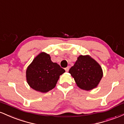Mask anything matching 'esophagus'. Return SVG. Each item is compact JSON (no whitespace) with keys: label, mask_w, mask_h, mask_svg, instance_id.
<instances>
[{"label":"esophagus","mask_w":124,"mask_h":124,"mask_svg":"<svg viewBox=\"0 0 124 124\" xmlns=\"http://www.w3.org/2000/svg\"><path fill=\"white\" fill-rule=\"evenodd\" d=\"M69 70H70V67H66L65 68V70L67 71V72H68V71H69Z\"/></svg>","instance_id":"obj_1"}]
</instances>
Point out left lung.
Wrapping results in <instances>:
<instances>
[{"instance_id":"8db88e82","label":"left lung","mask_w":124,"mask_h":124,"mask_svg":"<svg viewBox=\"0 0 124 124\" xmlns=\"http://www.w3.org/2000/svg\"><path fill=\"white\" fill-rule=\"evenodd\" d=\"M69 73L77 85L85 91L96 88L103 76L101 67L89 55H80Z\"/></svg>"}]
</instances>
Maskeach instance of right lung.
I'll return each mask as SVG.
<instances>
[{
	"instance_id": "1",
	"label": "right lung",
	"mask_w": 124,
	"mask_h": 124,
	"mask_svg": "<svg viewBox=\"0 0 124 124\" xmlns=\"http://www.w3.org/2000/svg\"><path fill=\"white\" fill-rule=\"evenodd\" d=\"M64 72L63 68L51 60L49 54L42 52L28 66L26 79L33 90L46 93L56 86L60 76Z\"/></svg>"
}]
</instances>
